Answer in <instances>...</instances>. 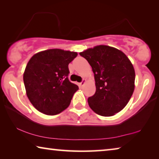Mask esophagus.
I'll return each instance as SVG.
<instances>
[{"label": "esophagus", "instance_id": "34e87169", "mask_svg": "<svg viewBox=\"0 0 159 159\" xmlns=\"http://www.w3.org/2000/svg\"><path fill=\"white\" fill-rule=\"evenodd\" d=\"M85 82H86V80H84L81 83H80V84H79V87H80V88H83V86H84V84H85Z\"/></svg>", "mask_w": 159, "mask_h": 159}]
</instances>
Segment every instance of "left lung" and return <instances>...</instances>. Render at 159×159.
Here are the masks:
<instances>
[{
  "label": "left lung",
  "instance_id": "8db88e82",
  "mask_svg": "<svg viewBox=\"0 0 159 159\" xmlns=\"http://www.w3.org/2000/svg\"><path fill=\"white\" fill-rule=\"evenodd\" d=\"M79 54L89 63L94 74L96 90L88 99L93 111L110 117L124 109L135 87V71L129 58L107 45H98Z\"/></svg>",
  "mask_w": 159,
  "mask_h": 159
}]
</instances>
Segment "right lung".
Returning a JSON list of instances; mask_svg holds the SVG:
<instances>
[{
  "label": "right lung",
  "instance_id": "obj_1",
  "mask_svg": "<svg viewBox=\"0 0 159 159\" xmlns=\"http://www.w3.org/2000/svg\"><path fill=\"white\" fill-rule=\"evenodd\" d=\"M77 52L51 49L34 54L23 74L27 96L32 105L43 114H59L69 106L79 89L68 79L69 64Z\"/></svg>",
  "mask_w": 159,
  "mask_h": 159
}]
</instances>
